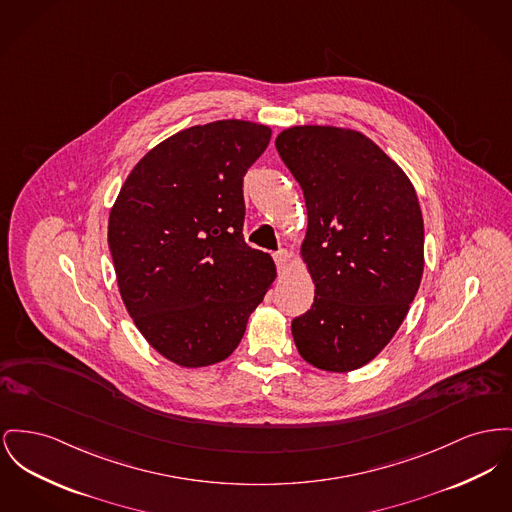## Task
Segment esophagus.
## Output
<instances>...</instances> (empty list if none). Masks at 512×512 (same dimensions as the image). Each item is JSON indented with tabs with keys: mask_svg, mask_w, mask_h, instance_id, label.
I'll return each instance as SVG.
<instances>
[{
	"mask_svg": "<svg viewBox=\"0 0 512 512\" xmlns=\"http://www.w3.org/2000/svg\"><path fill=\"white\" fill-rule=\"evenodd\" d=\"M274 261H276L278 269H280V271H284V269L288 267V263H290V255H288V251H284V249L276 251V253H274Z\"/></svg>",
	"mask_w": 512,
	"mask_h": 512,
	"instance_id": "1",
	"label": "esophagus"
}]
</instances>
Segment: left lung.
Instances as JSON below:
<instances>
[{"instance_id":"1","label":"left lung","mask_w":512,"mask_h":512,"mask_svg":"<svg viewBox=\"0 0 512 512\" xmlns=\"http://www.w3.org/2000/svg\"><path fill=\"white\" fill-rule=\"evenodd\" d=\"M303 189L300 255L315 284L292 336L309 365L348 373L400 329L423 274L416 189L387 152L356 129L294 125L274 141Z\"/></svg>"}]
</instances>
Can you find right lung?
Here are the masks:
<instances>
[{
    "mask_svg": "<svg viewBox=\"0 0 512 512\" xmlns=\"http://www.w3.org/2000/svg\"><path fill=\"white\" fill-rule=\"evenodd\" d=\"M272 129L212 121L152 147L108 218L121 300L152 348L180 367L224 361L276 278L269 253L243 241V176Z\"/></svg>",
    "mask_w": 512,
    "mask_h": 512,
    "instance_id": "obj_1",
    "label": "right lung"
}]
</instances>
